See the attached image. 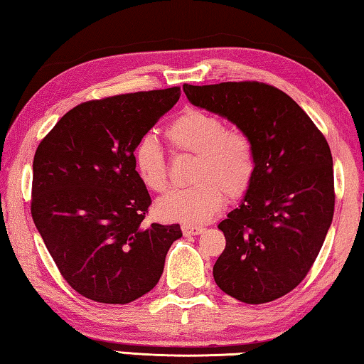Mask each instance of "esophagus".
Returning <instances> with one entry per match:
<instances>
[{
  "label": "esophagus",
  "instance_id": "1",
  "mask_svg": "<svg viewBox=\"0 0 364 364\" xmlns=\"http://www.w3.org/2000/svg\"><path fill=\"white\" fill-rule=\"evenodd\" d=\"M203 230H205V228H200V225H192V224L182 225L183 235H200Z\"/></svg>",
  "mask_w": 364,
  "mask_h": 364
}]
</instances>
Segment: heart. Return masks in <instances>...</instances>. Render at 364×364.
I'll use <instances>...</instances> for the list:
<instances>
[{
    "label": "heart",
    "instance_id": "b5f03b06",
    "mask_svg": "<svg viewBox=\"0 0 364 364\" xmlns=\"http://www.w3.org/2000/svg\"><path fill=\"white\" fill-rule=\"evenodd\" d=\"M174 153L195 154L193 187L169 193L158 203L168 221L203 224L223 210L225 196L240 200L256 176V150L247 132L225 127L221 116L188 108L164 129ZM134 166L140 181L156 193L169 188V168L164 151L151 135L143 136L134 150Z\"/></svg>",
    "mask_w": 364,
    "mask_h": 364
}]
</instances>
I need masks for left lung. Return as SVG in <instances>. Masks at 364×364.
Masks as SVG:
<instances>
[{"mask_svg":"<svg viewBox=\"0 0 364 364\" xmlns=\"http://www.w3.org/2000/svg\"><path fill=\"white\" fill-rule=\"evenodd\" d=\"M190 103L228 117L250 135L256 176L218 225L225 248L213 267L218 287L259 305L294 290L311 269L336 205L329 143L287 93L263 82L183 85Z\"/></svg>","mask_w":364,"mask_h":364,"instance_id":"8db88e82","label":"left lung"}]
</instances>
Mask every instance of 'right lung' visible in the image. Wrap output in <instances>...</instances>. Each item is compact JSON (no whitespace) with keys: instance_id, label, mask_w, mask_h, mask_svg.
<instances>
[{"instance_id":"add662e5","label":"right lung","mask_w":364,"mask_h":364,"mask_svg":"<svg viewBox=\"0 0 364 364\" xmlns=\"http://www.w3.org/2000/svg\"><path fill=\"white\" fill-rule=\"evenodd\" d=\"M181 98V87L80 103L35 151L32 218L77 294L126 305L158 284L178 224H143L151 196L134 166L143 135Z\"/></svg>"}]
</instances>
